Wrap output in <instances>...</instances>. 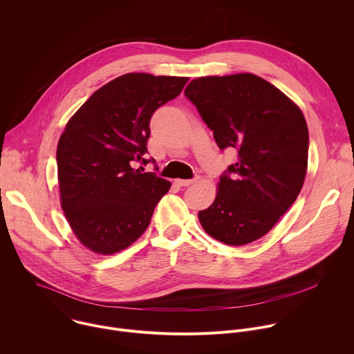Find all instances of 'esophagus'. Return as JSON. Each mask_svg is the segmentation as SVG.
<instances>
[{
    "label": "esophagus",
    "instance_id": "obj_1",
    "mask_svg": "<svg viewBox=\"0 0 354 354\" xmlns=\"http://www.w3.org/2000/svg\"><path fill=\"white\" fill-rule=\"evenodd\" d=\"M196 180L195 178H191V180H176V183L180 185V187H188V185H191V184H194Z\"/></svg>",
    "mask_w": 354,
    "mask_h": 354
}]
</instances>
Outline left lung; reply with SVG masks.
<instances>
[{"mask_svg": "<svg viewBox=\"0 0 354 354\" xmlns=\"http://www.w3.org/2000/svg\"><path fill=\"white\" fill-rule=\"evenodd\" d=\"M184 95L214 131L218 147L237 151L214 203L199 210V222L221 243H252L301 191L308 162L306 118L283 92L254 74L196 78Z\"/></svg>", "mask_w": 354, "mask_h": 354, "instance_id": "left-lung-1", "label": "left lung"}]
</instances>
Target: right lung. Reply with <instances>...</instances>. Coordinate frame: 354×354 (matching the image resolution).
Wrapping results in <instances>:
<instances>
[{"label":"right lung","instance_id":"1","mask_svg":"<svg viewBox=\"0 0 354 354\" xmlns=\"http://www.w3.org/2000/svg\"><path fill=\"white\" fill-rule=\"evenodd\" d=\"M187 82L125 74L96 91L68 121L57 147L61 206L74 234L93 252L111 255L138 240L170 189V181L133 165L156 163L145 159L151 118Z\"/></svg>","mask_w":354,"mask_h":354}]
</instances>
